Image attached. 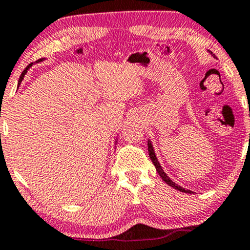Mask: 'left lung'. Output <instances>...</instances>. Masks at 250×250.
<instances>
[{
    "mask_svg": "<svg viewBox=\"0 0 250 250\" xmlns=\"http://www.w3.org/2000/svg\"><path fill=\"white\" fill-rule=\"evenodd\" d=\"M209 53H210L211 55H213V53H211V51H209ZM214 56H215V55H214ZM148 151H149V156H150V160H151V161H153L155 168H156V170H157V173H159L160 176H161V179H162L163 181H165V182L167 183V185L170 186V187L175 188V189H176V190L183 191V193H189V194L193 193V191H191V190H188V189L182 188V187H181V186L176 185V183L173 182V181L169 179V177L167 176V174H166L165 170H163V169H162L161 165H160V162L157 161V157H156V155H155L153 145H151V142L149 141V140H148Z\"/></svg>",
    "mask_w": 250,
    "mask_h": 250,
    "instance_id": "left-lung-1",
    "label": "left lung"
}]
</instances>
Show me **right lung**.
<instances>
[{
  "mask_svg": "<svg viewBox=\"0 0 250 250\" xmlns=\"http://www.w3.org/2000/svg\"><path fill=\"white\" fill-rule=\"evenodd\" d=\"M40 61H42V60H39V62H40ZM31 65H33V63H30V64H29V65H28V67H27V68H25V69H24L23 71H22L21 76H20V80H19V84H20V83H21V82H22V80H23V77H24V75H25V74H27V70H28V69H29V68L31 67Z\"/></svg>",
  "mask_w": 250,
  "mask_h": 250,
  "instance_id": "obj_1",
  "label": "right lung"
}]
</instances>
